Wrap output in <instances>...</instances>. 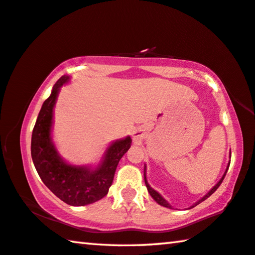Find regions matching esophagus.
<instances>
[{"mask_svg":"<svg viewBox=\"0 0 255 255\" xmlns=\"http://www.w3.org/2000/svg\"><path fill=\"white\" fill-rule=\"evenodd\" d=\"M140 135H142V130H140V129H138V128L135 129V130L132 131V136H134L135 138H138Z\"/></svg>","mask_w":255,"mask_h":255,"instance_id":"obj_1","label":"esophagus"}]
</instances>
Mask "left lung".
Instances as JSON below:
<instances>
[{"mask_svg":"<svg viewBox=\"0 0 255 255\" xmlns=\"http://www.w3.org/2000/svg\"><path fill=\"white\" fill-rule=\"evenodd\" d=\"M229 164H230V161L228 162V165H227V169H226V171H225V173L224 175H222V177H221V179L218 181V183L213 186V187L210 189V191L205 194V195L202 197L201 200H199L197 202H195V203H194L192 207H189V209H192V208H194V207H196L197 204H200L201 202H203L204 200H207L209 196H211L213 193H215L217 189H218V187H219V186L221 185V183H222V180H224V178H225V176H226V173H227V170H228V168H229ZM144 180H145V185H146V187H147V191H148V193H149V195H151L152 197H153V200H154L157 204H160V205H162V207H164V208H168V209H173L170 204L168 203V201L165 200V199H163L162 197V195H161V194H159L157 193L156 191H154V189H153L151 186H149V184L147 183V179H146V165H144Z\"/></svg>","mask_w":255,"mask_h":255,"instance_id":"1","label":"left lung"}]
</instances>
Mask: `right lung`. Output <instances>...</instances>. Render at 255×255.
Listing matches in <instances>:
<instances>
[{"instance_id": "right-lung-1", "label": "right lung", "mask_w": 255, "mask_h": 255, "mask_svg": "<svg viewBox=\"0 0 255 255\" xmlns=\"http://www.w3.org/2000/svg\"><path fill=\"white\" fill-rule=\"evenodd\" d=\"M69 80V76H62L44 101L31 135V159L40 179L55 196L72 207H84L107 195L117 165L130 147L131 138L127 136L112 142L95 167L66 162L52 139V125L59 92Z\"/></svg>"}]
</instances>
